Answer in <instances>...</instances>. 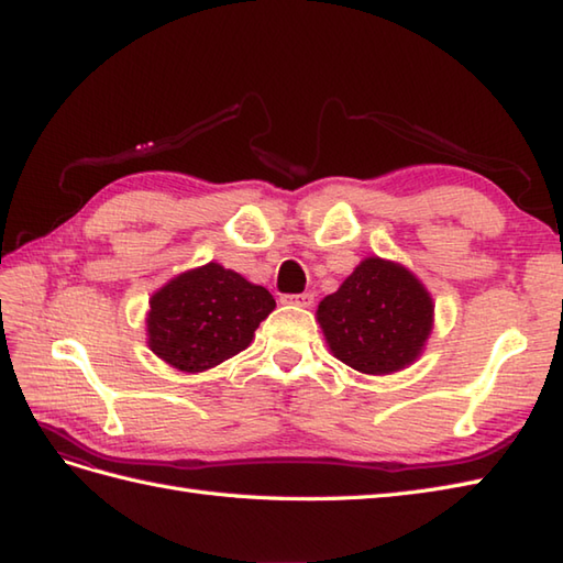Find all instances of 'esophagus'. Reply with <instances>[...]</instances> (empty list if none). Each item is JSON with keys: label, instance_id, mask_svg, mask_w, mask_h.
I'll return each mask as SVG.
<instances>
[{"label": "esophagus", "instance_id": "34e87169", "mask_svg": "<svg viewBox=\"0 0 563 563\" xmlns=\"http://www.w3.org/2000/svg\"><path fill=\"white\" fill-rule=\"evenodd\" d=\"M283 302L310 307L314 302V292H300V295H283Z\"/></svg>", "mask_w": 563, "mask_h": 563}]
</instances>
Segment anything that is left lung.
Returning <instances> with one entry per match:
<instances>
[{"mask_svg": "<svg viewBox=\"0 0 563 563\" xmlns=\"http://www.w3.org/2000/svg\"><path fill=\"white\" fill-rule=\"evenodd\" d=\"M432 297L398 263L366 258L319 302L317 319L339 361L371 376L412 363L432 332Z\"/></svg>", "mask_w": 563, "mask_h": 563, "instance_id": "8db88e82", "label": "left lung"}]
</instances>
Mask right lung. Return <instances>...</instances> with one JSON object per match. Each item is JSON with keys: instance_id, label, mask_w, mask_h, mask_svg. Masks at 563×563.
Instances as JSON below:
<instances>
[{"instance_id": "obj_1", "label": "right lung", "mask_w": 563, "mask_h": 563, "mask_svg": "<svg viewBox=\"0 0 563 563\" xmlns=\"http://www.w3.org/2000/svg\"><path fill=\"white\" fill-rule=\"evenodd\" d=\"M273 307L266 288L207 263L151 297L148 346L185 373L207 371L244 351Z\"/></svg>"}]
</instances>
